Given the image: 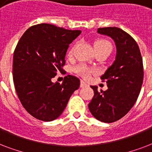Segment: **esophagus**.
I'll return each instance as SVG.
<instances>
[{"label":"esophagus","mask_w":152,"mask_h":152,"mask_svg":"<svg viewBox=\"0 0 152 152\" xmlns=\"http://www.w3.org/2000/svg\"><path fill=\"white\" fill-rule=\"evenodd\" d=\"M86 86H87L86 82H85L84 81H83V80H82V81H81V84H80V86L83 88V87Z\"/></svg>","instance_id":"esophagus-1"}]
</instances>
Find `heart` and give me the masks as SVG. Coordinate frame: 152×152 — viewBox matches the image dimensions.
I'll list each match as a JSON object with an SVG mask.
<instances>
[{"label": "heart", "mask_w": 152, "mask_h": 152, "mask_svg": "<svg viewBox=\"0 0 152 152\" xmlns=\"http://www.w3.org/2000/svg\"><path fill=\"white\" fill-rule=\"evenodd\" d=\"M94 47L96 52H98V51H108V52L110 53L112 50V48H113L111 43L109 40L104 39H97V40L95 41ZM73 53H74V47L72 48H70L69 51H68V57H72ZM75 71L77 73V75H79L80 76H82L85 78H88L91 72H92L91 69H89V67H87L85 65L77 66V67H75Z\"/></svg>", "instance_id": "obj_1"}]
</instances>
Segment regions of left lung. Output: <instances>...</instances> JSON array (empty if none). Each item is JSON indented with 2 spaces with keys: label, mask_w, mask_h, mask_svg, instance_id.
<instances>
[{
  "label": "left lung",
  "mask_w": 152,
  "mask_h": 152,
  "mask_svg": "<svg viewBox=\"0 0 152 152\" xmlns=\"http://www.w3.org/2000/svg\"><path fill=\"white\" fill-rule=\"evenodd\" d=\"M97 32L113 39L116 55L101 77L108 89L98 91L97 86H91L94 95L89 109L98 121L112 123L125 116L138 98L143 80V59L136 40L121 28H101Z\"/></svg>",
  "instance_id": "obj_1"
}]
</instances>
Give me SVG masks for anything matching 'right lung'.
Here are the masks:
<instances>
[{
	"label": "right lung",
	"mask_w": 152,
	"mask_h": 152,
	"mask_svg": "<svg viewBox=\"0 0 152 152\" xmlns=\"http://www.w3.org/2000/svg\"><path fill=\"white\" fill-rule=\"evenodd\" d=\"M80 33V30L39 23L28 28L20 39L13 55L14 86L23 108L35 118H58L79 88V78L73 75L66 76L62 84L51 79L63 71L69 44Z\"/></svg>",
	"instance_id": "1"
}]
</instances>
